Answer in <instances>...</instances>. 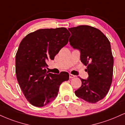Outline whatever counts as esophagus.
Wrapping results in <instances>:
<instances>
[{"label": "esophagus", "instance_id": "esophagus-1", "mask_svg": "<svg viewBox=\"0 0 125 125\" xmlns=\"http://www.w3.org/2000/svg\"><path fill=\"white\" fill-rule=\"evenodd\" d=\"M74 77H75L74 75L72 74H69V78H70V79H73V78H74Z\"/></svg>", "mask_w": 125, "mask_h": 125}]
</instances>
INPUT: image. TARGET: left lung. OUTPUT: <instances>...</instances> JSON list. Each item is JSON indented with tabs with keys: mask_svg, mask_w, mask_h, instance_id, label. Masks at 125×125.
Segmentation results:
<instances>
[{
	"mask_svg": "<svg viewBox=\"0 0 125 125\" xmlns=\"http://www.w3.org/2000/svg\"><path fill=\"white\" fill-rule=\"evenodd\" d=\"M69 42L80 52V61L87 66V79L80 78L82 86L75 91L77 97L95 103L105 97L112 82L114 58L108 39L100 30L88 25L68 28Z\"/></svg>",
	"mask_w": 125,
	"mask_h": 125,
	"instance_id": "obj_1",
	"label": "left lung"
}]
</instances>
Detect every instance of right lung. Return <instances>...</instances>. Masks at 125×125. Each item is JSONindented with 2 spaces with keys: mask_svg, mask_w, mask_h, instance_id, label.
Segmentation results:
<instances>
[{
  "mask_svg": "<svg viewBox=\"0 0 125 125\" xmlns=\"http://www.w3.org/2000/svg\"><path fill=\"white\" fill-rule=\"evenodd\" d=\"M66 28L40 29L22 39L16 55V74L20 87L32 105L42 107L56 98L62 83L68 80L67 72H46L48 62L53 60L68 42Z\"/></svg>",
  "mask_w": 125,
  "mask_h": 125,
  "instance_id": "add662e5",
  "label": "right lung"
}]
</instances>
